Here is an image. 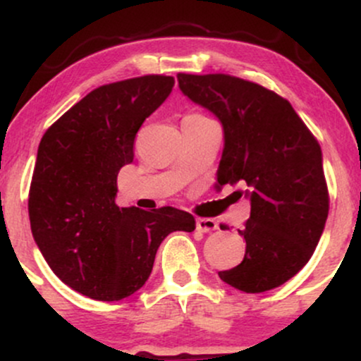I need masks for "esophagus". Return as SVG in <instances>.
I'll use <instances>...</instances> for the list:
<instances>
[{
    "instance_id": "1",
    "label": "esophagus",
    "mask_w": 361,
    "mask_h": 361,
    "mask_svg": "<svg viewBox=\"0 0 361 361\" xmlns=\"http://www.w3.org/2000/svg\"><path fill=\"white\" fill-rule=\"evenodd\" d=\"M217 227V222L214 219H197V231L200 233H212Z\"/></svg>"
}]
</instances>
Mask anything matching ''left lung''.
<instances>
[{"instance_id":"obj_1","label":"left lung","mask_w":361,"mask_h":361,"mask_svg":"<svg viewBox=\"0 0 361 361\" xmlns=\"http://www.w3.org/2000/svg\"><path fill=\"white\" fill-rule=\"evenodd\" d=\"M178 86L222 126L217 190L246 186L251 204L239 231L244 259L219 276L246 293L280 287L305 267L326 226L329 198L317 140L287 100L256 82L178 74Z\"/></svg>"}]
</instances>
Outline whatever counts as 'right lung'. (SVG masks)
I'll list each match as a JSON object with an SVG mask.
<instances>
[{"mask_svg": "<svg viewBox=\"0 0 361 361\" xmlns=\"http://www.w3.org/2000/svg\"><path fill=\"white\" fill-rule=\"evenodd\" d=\"M171 76L100 86L44 134L28 195L32 235L59 279L94 300H122L146 283L159 244L192 233V214L118 207L117 176L134 139L171 93Z\"/></svg>", "mask_w": 361, "mask_h": 361, "instance_id": "add662e5", "label": "right lung"}]
</instances>
